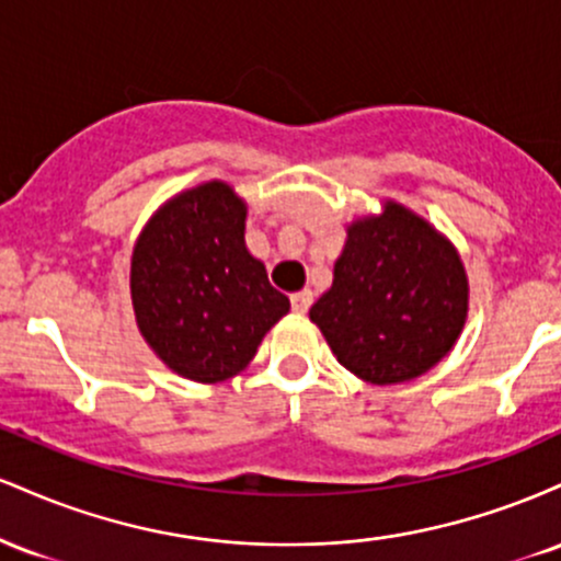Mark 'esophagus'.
<instances>
[{
	"label": "esophagus",
	"mask_w": 561,
	"mask_h": 561,
	"mask_svg": "<svg viewBox=\"0 0 561 561\" xmlns=\"http://www.w3.org/2000/svg\"><path fill=\"white\" fill-rule=\"evenodd\" d=\"M289 302H293L295 313H306L313 302V293L311 289H302V293H295L293 298H289Z\"/></svg>",
	"instance_id": "esophagus-1"
}]
</instances>
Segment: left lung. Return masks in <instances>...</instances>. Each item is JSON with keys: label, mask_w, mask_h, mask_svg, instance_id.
Segmentation results:
<instances>
[{"label": "left lung", "mask_w": 561, "mask_h": 561, "mask_svg": "<svg viewBox=\"0 0 561 561\" xmlns=\"http://www.w3.org/2000/svg\"><path fill=\"white\" fill-rule=\"evenodd\" d=\"M467 319V274L437 231L401 205L347 229L330 293L311 321L337 362L371 385L424 375Z\"/></svg>", "instance_id": "left-lung-1"}]
</instances>
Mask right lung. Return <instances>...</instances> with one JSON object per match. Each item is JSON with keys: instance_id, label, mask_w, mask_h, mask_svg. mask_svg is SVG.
<instances>
[{"instance_id": "right-lung-1", "label": "right lung", "mask_w": 561, "mask_h": 561, "mask_svg": "<svg viewBox=\"0 0 561 561\" xmlns=\"http://www.w3.org/2000/svg\"><path fill=\"white\" fill-rule=\"evenodd\" d=\"M131 300L152 351L195 382L244 369L289 311L244 248V203L221 182L184 192L152 216L134 248Z\"/></svg>"}]
</instances>
